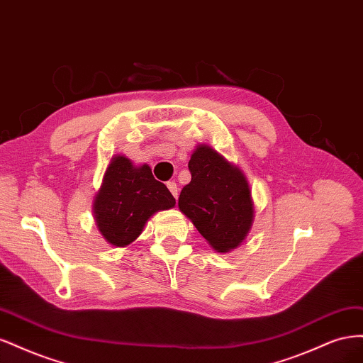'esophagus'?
Returning a JSON list of instances; mask_svg holds the SVG:
<instances>
[{
  "mask_svg": "<svg viewBox=\"0 0 363 363\" xmlns=\"http://www.w3.org/2000/svg\"><path fill=\"white\" fill-rule=\"evenodd\" d=\"M167 186H168V189L171 191V194L175 196V199H177V196H179V188H177V183H175V182H168V183H167Z\"/></svg>",
  "mask_w": 363,
  "mask_h": 363,
  "instance_id": "34e87169",
  "label": "esophagus"
}]
</instances>
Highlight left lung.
<instances>
[{
	"label": "left lung",
	"mask_w": 363,
	"mask_h": 363,
	"mask_svg": "<svg viewBox=\"0 0 363 363\" xmlns=\"http://www.w3.org/2000/svg\"><path fill=\"white\" fill-rule=\"evenodd\" d=\"M192 180L179 196L180 211L218 252L242 244L255 219L250 184L238 167L199 145L189 160Z\"/></svg>",
	"instance_id": "1"
}]
</instances>
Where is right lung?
<instances>
[{"label": "right lung", "instance_id": "obj_1", "mask_svg": "<svg viewBox=\"0 0 363 363\" xmlns=\"http://www.w3.org/2000/svg\"><path fill=\"white\" fill-rule=\"evenodd\" d=\"M175 206L167 186L152 177L148 164L135 167L125 156H115L94 199V216L108 244L125 247L142 233L148 219Z\"/></svg>", "mask_w": 363, "mask_h": 363}]
</instances>
